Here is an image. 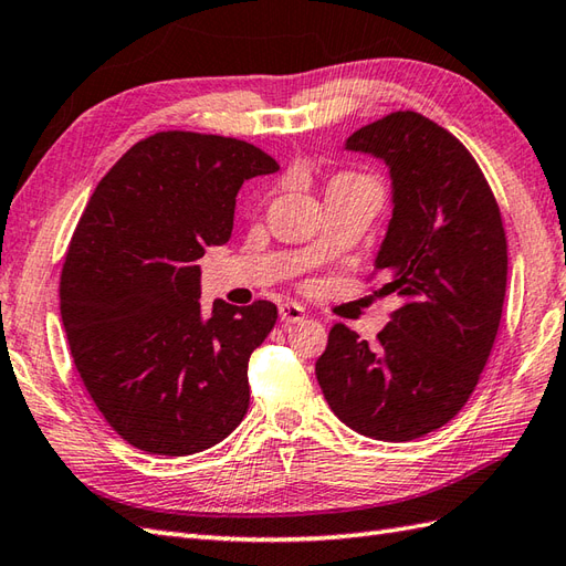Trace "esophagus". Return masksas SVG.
Returning a JSON list of instances; mask_svg holds the SVG:
<instances>
[{"label":"esophagus","instance_id":"esophagus-1","mask_svg":"<svg viewBox=\"0 0 566 566\" xmlns=\"http://www.w3.org/2000/svg\"><path fill=\"white\" fill-rule=\"evenodd\" d=\"M280 318L282 323H301L306 318V311L294 304V301H286V304L280 306Z\"/></svg>","mask_w":566,"mask_h":566}]
</instances>
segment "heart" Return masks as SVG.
Wrapping results in <instances>:
<instances>
[{"label": "heart", "mask_w": 566, "mask_h": 566, "mask_svg": "<svg viewBox=\"0 0 566 566\" xmlns=\"http://www.w3.org/2000/svg\"><path fill=\"white\" fill-rule=\"evenodd\" d=\"M354 182H374V186H378V182L366 176V174H357V170H343V174H337L333 180H331V188H339V186H354Z\"/></svg>", "instance_id": "heart-1"}]
</instances>
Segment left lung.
<instances>
[{
	"instance_id": "8db88e82",
	"label": "left lung",
	"mask_w": 566,
	"mask_h": 566,
	"mask_svg": "<svg viewBox=\"0 0 566 566\" xmlns=\"http://www.w3.org/2000/svg\"><path fill=\"white\" fill-rule=\"evenodd\" d=\"M347 149L390 168L392 219L374 274L400 306L376 345L335 323L315 376L349 429L412 441L463 410L490 359L506 294L504 221L463 142L424 115L390 113Z\"/></svg>"
}]
</instances>
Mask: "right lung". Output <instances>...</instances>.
I'll use <instances>...</instances> for the list:
<instances>
[{
  "mask_svg": "<svg viewBox=\"0 0 566 566\" xmlns=\"http://www.w3.org/2000/svg\"><path fill=\"white\" fill-rule=\"evenodd\" d=\"M280 164L243 139L168 129L129 147L70 241L60 313L78 376L120 437L190 455L241 424L248 359L277 323L272 301L200 308L205 245L229 241L243 180Z\"/></svg>",
  "mask_w": 566,
  "mask_h": 566,
  "instance_id": "1",
  "label": "right lung"
}]
</instances>
